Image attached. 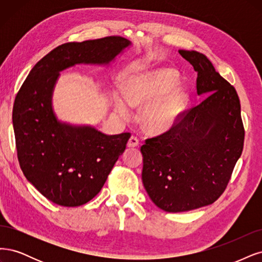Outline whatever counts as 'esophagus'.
Masks as SVG:
<instances>
[{
  "label": "esophagus",
  "instance_id": "obj_1",
  "mask_svg": "<svg viewBox=\"0 0 262 262\" xmlns=\"http://www.w3.org/2000/svg\"><path fill=\"white\" fill-rule=\"evenodd\" d=\"M127 146H128L129 148H134V147L139 146V140H138V138L132 136V137L129 138L128 142H127Z\"/></svg>",
  "mask_w": 262,
  "mask_h": 262
}]
</instances>
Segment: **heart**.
Segmentation results:
<instances>
[{"label":"heart","instance_id":"1","mask_svg":"<svg viewBox=\"0 0 262 262\" xmlns=\"http://www.w3.org/2000/svg\"><path fill=\"white\" fill-rule=\"evenodd\" d=\"M176 74L160 69L127 76L123 81V95H114V106L122 117L129 115V105L143 106L140 120L150 133H162L171 128L180 116L186 95L175 87Z\"/></svg>","mask_w":262,"mask_h":262}]
</instances>
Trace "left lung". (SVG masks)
Instances as JSON below:
<instances>
[{"instance_id":"1","label":"left lung","mask_w":262,"mask_h":262,"mask_svg":"<svg viewBox=\"0 0 262 262\" xmlns=\"http://www.w3.org/2000/svg\"><path fill=\"white\" fill-rule=\"evenodd\" d=\"M179 53L197 72V94L208 96L140 148L143 186L154 204L166 212L213 204L230 182L245 138L235 88L205 54L186 50Z\"/></svg>"}]
</instances>
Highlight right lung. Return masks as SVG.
I'll list each match as a JSON object with an SVG mask.
<instances>
[{
	"label": "right lung",
	"instance_id": "obj_1",
	"mask_svg": "<svg viewBox=\"0 0 262 262\" xmlns=\"http://www.w3.org/2000/svg\"><path fill=\"white\" fill-rule=\"evenodd\" d=\"M129 46L119 36L58 46L32 67L17 92L13 126L20 168L56 205L78 207L97 196L130 137L57 121L52 94L60 72L76 64H108Z\"/></svg>",
	"mask_w": 262,
	"mask_h": 262
}]
</instances>
